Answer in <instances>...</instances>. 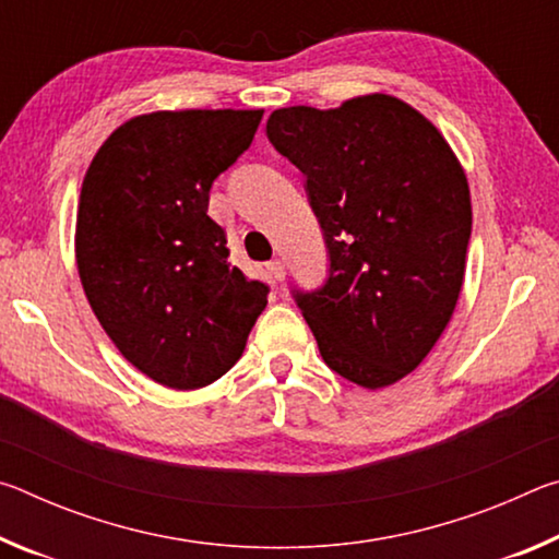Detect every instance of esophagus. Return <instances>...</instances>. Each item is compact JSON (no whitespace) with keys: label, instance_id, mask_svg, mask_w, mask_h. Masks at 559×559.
Listing matches in <instances>:
<instances>
[{"label":"esophagus","instance_id":"1","mask_svg":"<svg viewBox=\"0 0 559 559\" xmlns=\"http://www.w3.org/2000/svg\"><path fill=\"white\" fill-rule=\"evenodd\" d=\"M266 271H269V276L273 278V281H283L286 278V266H283V261H271V263H266Z\"/></svg>","mask_w":559,"mask_h":559}]
</instances>
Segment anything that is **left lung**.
Masks as SVG:
<instances>
[{
	"label": "left lung",
	"instance_id": "8db88e82",
	"mask_svg": "<svg viewBox=\"0 0 559 559\" xmlns=\"http://www.w3.org/2000/svg\"><path fill=\"white\" fill-rule=\"evenodd\" d=\"M266 135L306 177L328 246L320 288L293 290L325 365L382 390L421 365L456 308L471 192L447 140L384 93L273 110Z\"/></svg>",
	"mask_w": 559,
	"mask_h": 559
}]
</instances>
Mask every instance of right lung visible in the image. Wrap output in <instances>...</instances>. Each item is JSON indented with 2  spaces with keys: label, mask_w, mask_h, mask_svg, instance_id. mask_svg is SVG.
Masks as SVG:
<instances>
[{
  "label": "right lung",
  "mask_w": 559,
  "mask_h": 559,
  "mask_svg": "<svg viewBox=\"0 0 559 559\" xmlns=\"http://www.w3.org/2000/svg\"><path fill=\"white\" fill-rule=\"evenodd\" d=\"M263 110H157L100 145L81 187L75 263L93 313L132 367L200 390L236 365L269 286L231 266L210 189Z\"/></svg>",
  "instance_id": "obj_1"
}]
</instances>
